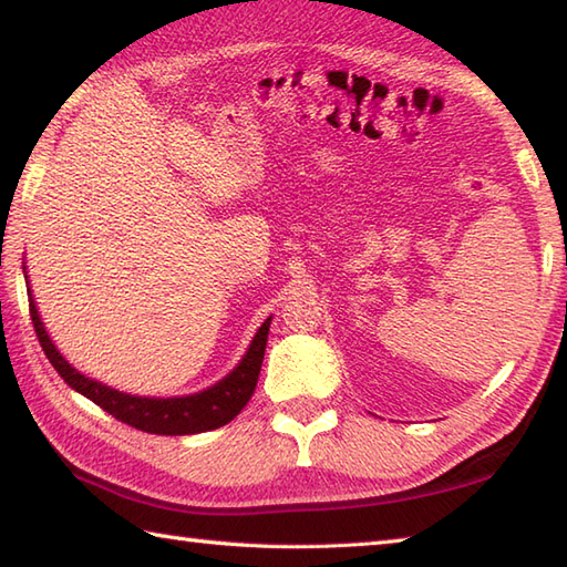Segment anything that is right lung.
<instances>
[{"label": "right lung", "mask_w": 567, "mask_h": 567, "mask_svg": "<svg viewBox=\"0 0 567 567\" xmlns=\"http://www.w3.org/2000/svg\"><path fill=\"white\" fill-rule=\"evenodd\" d=\"M23 278H25V289H29L31 321L50 364L55 367L58 374L68 381L76 393H82V396H86L89 401L101 405L105 413H111L115 420H121V423L137 427L142 432H152V434H197V432H207V430H217L221 425H227L229 420H234L241 413V408L248 403V399L254 396L262 354H266L272 316L262 321V326L256 331L251 346H248L239 364H236L227 377L219 379L217 384L197 393H188V396H171V399L135 396V393L117 391L113 386H105L101 381L82 374L62 358V352L55 348V343H52L45 331L41 313H38V307L31 295L29 275H25V266H23Z\"/></svg>", "instance_id": "right-lung-1"}]
</instances>
